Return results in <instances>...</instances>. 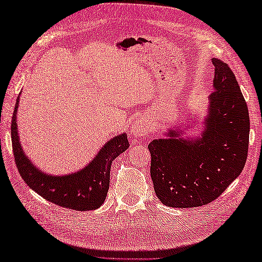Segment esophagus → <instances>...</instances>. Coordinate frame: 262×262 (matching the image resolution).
Instances as JSON below:
<instances>
[{"instance_id":"esophagus-1","label":"esophagus","mask_w":262,"mask_h":262,"mask_svg":"<svg viewBox=\"0 0 262 262\" xmlns=\"http://www.w3.org/2000/svg\"><path fill=\"white\" fill-rule=\"evenodd\" d=\"M149 132V124L143 118H135L133 120V124L130 127V133L132 135H134L136 137H143L146 136Z\"/></svg>"}]
</instances>
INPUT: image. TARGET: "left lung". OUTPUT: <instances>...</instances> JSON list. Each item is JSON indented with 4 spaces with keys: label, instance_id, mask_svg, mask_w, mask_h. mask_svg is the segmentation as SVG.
<instances>
[{
    "label": "left lung",
    "instance_id": "obj_1",
    "mask_svg": "<svg viewBox=\"0 0 262 262\" xmlns=\"http://www.w3.org/2000/svg\"><path fill=\"white\" fill-rule=\"evenodd\" d=\"M215 66L205 129L197 138L169 130L148 144L151 178L160 202L169 207L207 205L240 176L247 162L250 118L235 75L226 63Z\"/></svg>",
    "mask_w": 262,
    "mask_h": 262
}]
</instances>
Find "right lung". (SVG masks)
<instances>
[{
	"instance_id": "obj_1",
	"label": "right lung",
	"mask_w": 262,
	"mask_h": 262,
	"mask_svg": "<svg viewBox=\"0 0 262 262\" xmlns=\"http://www.w3.org/2000/svg\"><path fill=\"white\" fill-rule=\"evenodd\" d=\"M19 98L12 116L11 137L14 161L22 179L39 196L62 207L81 211L99 208L108 193L111 163L129 147L127 135L124 133L111 138L80 171L65 176L47 174L31 163L21 146L16 125Z\"/></svg>"
}]
</instances>
